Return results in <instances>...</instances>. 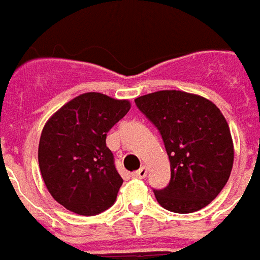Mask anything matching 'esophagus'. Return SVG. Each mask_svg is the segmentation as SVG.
Here are the masks:
<instances>
[{
    "mask_svg": "<svg viewBox=\"0 0 260 260\" xmlns=\"http://www.w3.org/2000/svg\"><path fill=\"white\" fill-rule=\"evenodd\" d=\"M134 175H135L136 178H145L147 175V167L146 166H142L141 169L136 170L135 173H134Z\"/></svg>",
    "mask_w": 260,
    "mask_h": 260,
    "instance_id": "34e87169",
    "label": "esophagus"
}]
</instances>
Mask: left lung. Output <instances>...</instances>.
I'll return each mask as SVG.
<instances>
[{
	"label": "left lung",
	"instance_id": "left-lung-1",
	"mask_svg": "<svg viewBox=\"0 0 260 260\" xmlns=\"http://www.w3.org/2000/svg\"><path fill=\"white\" fill-rule=\"evenodd\" d=\"M135 103L160 131L169 154L171 180L154 191L158 203L174 213L207 206L227 184L234 163V143L221 111L182 90L154 91Z\"/></svg>",
	"mask_w": 260,
	"mask_h": 260
}]
</instances>
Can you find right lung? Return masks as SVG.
Segmentation results:
<instances>
[{"mask_svg": "<svg viewBox=\"0 0 260 260\" xmlns=\"http://www.w3.org/2000/svg\"><path fill=\"white\" fill-rule=\"evenodd\" d=\"M129 108V100L89 91L69 100L46 122L39 167L48 192L67 210L94 216L115 202L122 178L106 138Z\"/></svg>", "mask_w": 260, "mask_h": 260, "instance_id": "1", "label": "right lung"}]
</instances>
